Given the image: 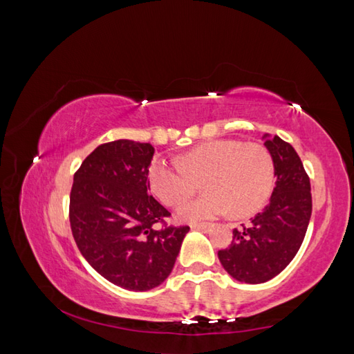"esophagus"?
<instances>
[{
    "label": "esophagus",
    "instance_id": "34e87169",
    "mask_svg": "<svg viewBox=\"0 0 354 354\" xmlns=\"http://www.w3.org/2000/svg\"><path fill=\"white\" fill-rule=\"evenodd\" d=\"M193 230H201V232H209L212 228V224H207V223H199V224H192Z\"/></svg>",
    "mask_w": 354,
    "mask_h": 354
}]
</instances>
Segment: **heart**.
<instances>
[{"label":"heart","mask_w":354,"mask_h":354,"mask_svg":"<svg viewBox=\"0 0 354 354\" xmlns=\"http://www.w3.org/2000/svg\"><path fill=\"white\" fill-rule=\"evenodd\" d=\"M276 181L274 159L259 142L216 140L187 151L178 162L155 159L149 169L151 192L165 205H176L204 184V196L179 205L178 218L198 221L232 210L248 216L264 205Z\"/></svg>","instance_id":"b5f03b06"}]
</instances>
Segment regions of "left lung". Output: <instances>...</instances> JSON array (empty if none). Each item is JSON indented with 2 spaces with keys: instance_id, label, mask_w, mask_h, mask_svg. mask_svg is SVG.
Here are the masks:
<instances>
[{
  "instance_id": "obj_1",
  "label": "left lung",
  "mask_w": 354,
  "mask_h": 354,
  "mask_svg": "<svg viewBox=\"0 0 354 354\" xmlns=\"http://www.w3.org/2000/svg\"><path fill=\"white\" fill-rule=\"evenodd\" d=\"M274 159L276 185L261 213L233 230L230 247L218 252L225 272L245 283L267 282L293 261L311 216L310 178L296 150L279 136H264Z\"/></svg>"
}]
</instances>
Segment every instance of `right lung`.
<instances>
[{
	"instance_id": "obj_1",
	"label": "right lung",
	"mask_w": 354,
	"mask_h": 354,
	"mask_svg": "<svg viewBox=\"0 0 354 354\" xmlns=\"http://www.w3.org/2000/svg\"><path fill=\"white\" fill-rule=\"evenodd\" d=\"M153 153L151 144L130 140L98 145L75 173L68 205L81 254L102 278L133 292L167 279L190 230L167 225L170 212L147 193Z\"/></svg>"
}]
</instances>
